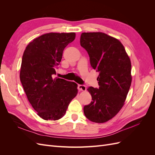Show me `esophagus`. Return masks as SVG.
<instances>
[{
  "label": "esophagus",
  "mask_w": 155,
  "mask_h": 155,
  "mask_svg": "<svg viewBox=\"0 0 155 155\" xmlns=\"http://www.w3.org/2000/svg\"><path fill=\"white\" fill-rule=\"evenodd\" d=\"M78 89L79 91H86L87 87L85 85H78Z\"/></svg>",
  "instance_id": "obj_1"
}]
</instances>
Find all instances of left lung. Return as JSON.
Masks as SVG:
<instances>
[{
  "mask_svg": "<svg viewBox=\"0 0 155 155\" xmlns=\"http://www.w3.org/2000/svg\"><path fill=\"white\" fill-rule=\"evenodd\" d=\"M80 44L99 72V88H87L92 101L84 106V114L93 122L104 123L124 104L132 81L130 61L121 42L104 33H82Z\"/></svg>",
  "mask_w": 155,
  "mask_h": 155,
  "instance_id": "1",
  "label": "left lung"
}]
</instances>
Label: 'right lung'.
I'll return each instance as SVG.
<instances>
[{"instance_id": "add662e5", "label": "right lung", "mask_w": 155, "mask_h": 155, "mask_svg": "<svg viewBox=\"0 0 155 155\" xmlns=\"http://www.w3.org/2000/svg\"><path fill=\"white\" fill-rule=\"evenodd\" d=\"M71 33H49L28 45L22 55L20 80L30 104L41 118L58 120L77 95L78 85L54 78L64 48L74 40Z\"/></svg>"}]
</instances>
